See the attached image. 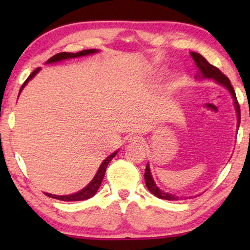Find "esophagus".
I'll return each instance as SVG.
<instances>
[{"label":"esophagus","instance_id":"1","mask_svg":"<svg viewBox=\"0 0 250 250\" xmlns=\"http://www.w3.org/2000/svg\"><path fill=\"white\" fill-rule=\"evenodd\" d=\"M127 141L129 143H132V145H134V143H141L142 142V136H140L138 134H131L127 138Z\"/></svg>","mask_w":250,"mask_h":250}]
</instances>
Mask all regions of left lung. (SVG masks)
<instances>
[{"instance_id": "left-lung-1", "label": "left lung", "mask_w": 250, "mask_h": 250, "mask_svg": "<svg viewBox=\"0 0 250 250\" xmlns=\"http://www.w3.org/2000/svg\"><path fill=\"white\" fill-rule=\"evenodd\" d=\"M191 57L193 58L197 67L199 68V73L203 75V77L213 78V80L216 81L218 84L223 85V86H225L229 91H230V93L232 94V97H233V99H234V105H235V110H237L238 127H239V125H240V105H239V104H238L237 97H235V92L233 90V87H232L230 80H229V78L225 76V75L222 73L218 68H216L215 66H213V64H210L209 62H208V61L205 59L201 54L196 53V52H191ZM145 181H146V188H148V190L152 194H155L156 197L162 198V199H166V200H177L179 199V197L172 196V194L164 192V191L160 190L159 188L156 186V183L153 182V180H152L151 173H150L149 165H146V167Z\"/></svg>"}]
</instances>
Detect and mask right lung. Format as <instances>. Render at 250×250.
Instances as JSON below:
<instances>
[{
  "label": "right lung",
  "instance_id": "right-lung-1",
  "mask_svg": "<svg viewBox=\"0 0 250 250\" xmlns=\"http://www.w3.org/2000/svg\"><path fill=\"white\" fill-rule=\"evenodd\" d=\"M98 50H94V49H90V50H83L81 51V52H77V53H70V52H61V53H57L54 54L52 58H50L49 61L47 62L49 63H52V62H57V61H60V60H64V59H70V58H76V57H83V56H87V54H92V53H95ZM40 68H36L35 70L33 71L32 74L29 75L28 78L23 82V84L21 85V87H20V91L19 93L21 92V90L23 87H25V85L28 83L29 80H32V78L35 76V75L39 73ZM117 155V151L112 153L108 157L107 159L104 160V163L101 164L100 168L98 169L97 174H95L94 179L91 181V183L88 184L86 188H84L83 190H81L80 192L77 193H74V194H69V196H54V194H51V193H45L47 197H51V198H54V199H58V200H62V201H80V200H85V199H88V198L93 197L95 193H97V191L99 188L101 186V182L102 180H104V173H105V169H107V166L108 164L111 162V159L114 158V157Z\"/></svg>",
  "mask_w": 250,
  "mask_h": 250
}]
</instances>
